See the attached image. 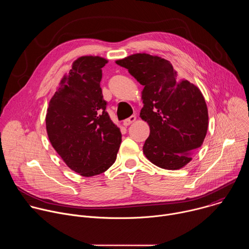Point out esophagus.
<instances>
[{
    "label": "esophagus",
    "mask_w": 249,
    "mask_h": 249,
    "mask_svg": "<svg viewBox=\"0 0 249 249\" xmlns=\"http://www.w3.org/2000/svg\"><path fill=\"white\" fill-rule=\"evenodd\" d=\"M135 120H136V116L135 115H132V116H130L129 118H127V119H125L124 121H123V125L124 126H129L130 124H132L133 122H135Z\"/></svg>",
    "instance_id": "obj_1"
}]
</instances>
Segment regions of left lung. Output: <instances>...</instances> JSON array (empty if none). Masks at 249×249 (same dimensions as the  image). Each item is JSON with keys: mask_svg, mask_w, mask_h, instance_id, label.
Segmentation results:
<instances>
[{"mask_svg": "<svg viewBox=\"0 0 249 249\" xmlns=\"http://www.w3.org/2000/svg\"><path fill=\"white\" fill-rule=\"evenodd\" d=\"M142 85L144 107L140 117L150 126L143 152L154 164L179 169L203 144L208 130V109L200 89L180 81L169 61L146 53L117 60Z\"/></svg>", "mask_w": 249, "mask_h": 249, "instance_id": "1", "label": "left lung"}]
</instances>
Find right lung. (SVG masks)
Here are the masks:
<instances>
[{
    "label": "right lung",
    "mask_w": 249,
    "mask_h": 249,
    "mask_svg": "<svg viewBox=\"0 0 249 249\" xmlns=\"http://www.w3.org/2000/svg\"><path fill=\"white\" fill-rule=\"evenodd\" d=\"M107 60L98 56L77 59L51 98L46 130L52 147L65 163L83 176L107 170L121 144L120 129L105 111L100 81Z\"/></svg>",
    "instance_id": "1"
}]
</instances>
